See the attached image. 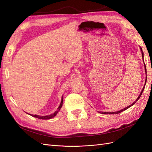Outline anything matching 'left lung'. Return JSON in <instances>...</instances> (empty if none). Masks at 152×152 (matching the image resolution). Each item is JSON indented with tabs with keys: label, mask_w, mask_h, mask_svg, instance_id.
<instances>
[{
	"label": "left lung",
	"mask_w": 152,
	"mask_h": 152,
	"mask_svg": "<svg viewBox=\"0 0 152 152\" xmlns=\"http://www.w3.org/2000/svg\"><path fill=\"white\" fill-rule=\"evenodd\" d=\"M140 49H141V52H142V58H143V52H142V48L140 47ZM143 61H144V60H143ZM144 64H145V72L146 73V66H145V62H144ZM146 82H145V83H146ZM145 86H144V87H143V90H142V91H141V94H140V95L138 96V97L136 99V100L133 103V104H131V105H129V106H128V107H126V108H124V109H123L122 110H119V111H117V112H99L100 114H119V113H121V112H123V111H124V110H126V109H129V107H131L132 105H133L135 103L138 101V100H139V99L140 98V96H141V94H142V93H143V90H144V88H145Z\"/></svg>",
	"instance_id": "obj_1"
}]
</instances>
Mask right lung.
<instances>
[{
	"instance_id": "1",
	"label": "right lung",
	"mask_w": 152,
	"mask_h": 152,
	"mask_svg": "<svg viewBox=\"0 0 152 152\" xmlns=\"http://www.w3.org/2000/svg\"><path fill=\"white\" fill-rule=\"evenodd\" d=\"M62 102H63V97H62V100H61V104H60L59 107H58V108H57V111H56L54 113L50 115H46V116H40V115H31V114H30V115H31V116H33L34 117H36V118L40 119H50L51 118H53V117H55L57 115V114L58 113V112L60 110L62 106Z\"/></svg>"
}]
</instances>
